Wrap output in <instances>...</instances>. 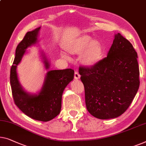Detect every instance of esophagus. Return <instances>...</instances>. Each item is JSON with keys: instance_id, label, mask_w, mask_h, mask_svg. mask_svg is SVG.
I'll return each instance as SVG.
<instances>
[{"instance_id": "esophagus-1", "label": "esophagus", "mask_w": 146, "mask_h": 146, "mask_svg": "<svg viewBox=\"0 0 146 146\" xmlns=\"http://www.w3.org/2000/svg\"><path fill=\"white\" fill-rule=\"evenodd\" d=\"M74 77H75V79H80V75H79V73L77 72V71H75V74H74Z\"/></svg>"}]
</instances>
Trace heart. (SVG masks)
Wrapping results in <instances>:
<instances>
[{"instance_id": "heart-1", "label": "heart", "mask_w": 146, "mask_h": 146, "mask_svg": "<svg viewBox=\"0 0 146 146\" xmlns=\"http://www.w3.org/2000/svg\"><path fill=\"white\" fill-rule=\"evenodd\" d=\"M66 49L71 54H80L82 52L80 55V61L88 67L96 64L103 56L102 43L97 40H93L92 37L88 35L73 39L67 44ZM61 56L65 60H70L69 56L65 52H62Z\"/></svg>"}]
</instances>
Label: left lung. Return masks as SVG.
<instances>
[{"label":"left lung","instance_id":"obj_1","mask_svg":"<svg viewBox=\"0 0 146 146\" xmlns=\"http://www.w3.org/2000/svg\"><path fill=\"white\" fill-rule=\"evenodd\" d=\"M138 55L120 33L107 57L91 67H80L86 109L100 119L117 118L127 110L140 86Z\"/></svg>","mask_w":146,"mask_h":146}]
</instances>
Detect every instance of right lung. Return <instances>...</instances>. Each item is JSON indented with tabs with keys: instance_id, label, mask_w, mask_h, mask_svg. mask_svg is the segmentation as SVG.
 Returning <instances> with one entry per match:
<instances>
[{
	"instance_id": "add662e5",
	"label": "right lung",
	"mask_w": 146,
	"mask_h": 146,
	"mask_svg": "<svg viewBox=\"0 0 146 146\" xmlns=\"http://www.w3.org/2000/svg\"><path fill=\"white\" fill-rule=\"evenodd\" d=\"M41 27L26 33L17 45L16 57L10 69V85L13 98L18 108L30 118L47 122L60 114L62 108V98L64 89L74 78L71 69L50 70L46 73L44 82L40 90L31 93L25 90L19 82L17 67L26 53V50L38 42V34ZM40 58L46 70L50 69V64L46 54L40 50Z\"/></svg>"
}]
</instances>
